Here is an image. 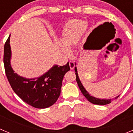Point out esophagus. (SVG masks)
<instances>
[{"mask_svg": "<svg viewBox=\"0 0 133 133\" xmlns=\"http://www.w3.org/2000/svg\"><path fill=\"white\" fill-rule=\"evenodd\" d=\"M69 67H70V69H73L75 67V64H74V62H72V61H69Z\"/></svg>", "mask_w": 133, "mask_h": 133, "instance_id": "esophagus-1", "label": "esophagus"}]
</instances>
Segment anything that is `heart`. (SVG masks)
Returning a JSON list of instances; mask_svg holds the SVG:
<instances>
[{"instance_id": "b5f03b06", "label": "heart", "mask_w": 133, "mask_h": 133, "mask_svg": "<svg viewBox=\"0 0 133 133\" xmlns=\"http://www.w3.org/2000/svg\"><path fill=\"white\" fill-rule=\"evenodd\" d=\"M86 28V24L82 20H72L68 22L64 27L62 32L59 49L67 55L70 54V50L73 46L77 44Z\"/></svg>"}]
</instances>
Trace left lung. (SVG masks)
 <instances>
[{
	"instance_id": "8db88e82",
	"label": "left lung",
	"mask_w": 133,
	"mask_h": 133,
	"mask_svg": "<svg viewBox=\"0 0 133 133\" xmlns=\"http://www.w3.org/2000/svg\"><path fill=\"white\" fill-rule=\"evenodd\" d=\"M75 65H76V63L75 64ZM75 75H76V81H77V85L79 86V88L81 90V93H83V95L85 97L86 99L91 102V103L95 104V105H107V104H109L111 103V99H99V98L95 97H93L92 95H91L87 91L85 87H83V85L81 83V81H80L79 78V75L78 74H77V67H75ZM119 95L115 97V99H117L119 97Z\"/></svg>"
}]
</instances>
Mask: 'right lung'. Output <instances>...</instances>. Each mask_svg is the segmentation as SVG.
Here are the masks:
<instances>
[{
    "label": "right lung",
    "mask_w": 133,
    "mask_h": 133,
    "mask_svg": "<svg viewBox=\"0 0 133 133\" xmlns=\"http://www.w3.org/2000/svg\"><path fill=\"white\" fill-rule=\"evenodd\" d=\"M9 36L4 47V65L6 75L13 91L25 103L38 109L53 105L61 93L62 80L69 71V62L65 65H54L40 77L26 78L14 72L10 64L12 57Z\"/></svg>",
    "instance_id": "add662e5"
}]
</instances>
